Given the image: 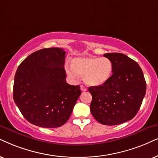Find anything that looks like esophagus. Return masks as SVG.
I'll list each match as a JSON object with an SVG mask.
<instances>
[{"label":"esophagus","instance_id":"34e87169","mask_svg":"<svg viewBox=\"0 0 158 158\" xmlns=\"http://www.w3.org/2000/svg\"><path fill=\"white\" fill-rule=\"evenodd\" d=\"M81 91H83V92L87 91V88H86L84 85H81Z\"/></svg>","mask_w":158,"mask_h":158}]
</instances>
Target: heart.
<instances>
[{"mask_svg":"<svg viewBox=\"0 0 158 158\" xmlns=\"http://www.w3.org/2000/svg\"><path fill=\"white\" fill-rule=\"evenodd\" d=\"M73 66L65 65L68 75L77 79L84 77L85 83L89 86H100L106 82L113 71L112 62L107 57H80L73 59Z\"/></svg>","mask_w":158,"mask_h":158,"instance_id":"1","label":"heart"}]
</instances>
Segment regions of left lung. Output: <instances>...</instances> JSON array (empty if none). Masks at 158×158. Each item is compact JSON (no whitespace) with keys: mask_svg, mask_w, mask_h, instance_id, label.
Listing matches in <instances>:
<instances>
[{"mask_svg":"<svg viewBox=\"0 0 158 158\" xmlns=\"http://www.w3.org/2000/svg\"><path fill=\"white\" fill-rule=\"evenodd\" d=\"M103 56L112 62L113 73L106 82L89 87L92 114L106 125H120L135 117L146 94V81L136 62L122 53Z\"/></svg>","mask_w":158,"mask_h":158,"instance_id":"left-lung-1","label":"left lung"}]
</instances>
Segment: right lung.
<instances>
[{
	"label": "right lung",
	"mask_w": 158,
	"mask_h": 158,
	"mask_svg": "<svg viewBox=\"0 0 158 158\" xmlns=\"http://www.w3.org/2000/svg\"><path fill=\"white\" fill-rule=\"evenodd\" d=\"M65 52L42 49L20 63L14 82V101L29 123L45 128L63 125L69 120L81 92L79 85L66 82Z\"/></svg>",
	"instance_id": "right-lung-1"
}]
</instances>
